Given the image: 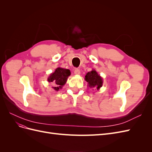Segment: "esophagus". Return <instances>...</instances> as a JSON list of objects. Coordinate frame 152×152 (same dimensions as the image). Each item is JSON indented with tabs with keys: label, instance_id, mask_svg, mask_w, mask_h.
Here are the masks:
<instances>
[{
	"label": "esophagus",
	"instance_id": "obj_1",
	"mask_svg": "<svg viewBox=\"0 0 152 152\" xmlns=\"http://www.w3.org/2000/svg\"><path fill=\"white\" fill-rule=\"evenodd\" d=\"M74 73L76 75H79L80 73V71L79 68H75V70H74Z\"/></svg>",
	"mask_w": 152,
	"mask_h": 152
}]
</instances>
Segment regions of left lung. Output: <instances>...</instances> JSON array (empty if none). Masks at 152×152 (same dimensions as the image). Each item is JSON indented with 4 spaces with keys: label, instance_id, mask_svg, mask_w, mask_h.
I'll list each match as a JSON object with an SVG mask.
<instances>
[{
    "label": "left lung",
    "instance_id": "left-lung-1",
    "mask_svg": "<svg viewBox=\"0 0 152 152\" xmlns=\"http://www.w3.org/2000/svg\"><path fill=\"white\" fill-rule=\"evenodd\" d=\"M85 80L88 82L90 87H96L99 89L103 85V79L95 70L88 72L85 76Z\"/></svg>",
    "mask_w": 152,
    "mask_h": 152
}]
</instances>
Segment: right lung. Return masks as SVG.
<instances>
[{"label":"right lung","instance_id":"obj_1","mask_svg":"<svg viewBox=\"0 0 152 152\" xmlns=\"http://www.w3.org/2000/svg\"><path fill=\"white\" fill-rule=\"evenodd\" d=\"M70 75V71L68 69L58 68L54 73L50 74L48 78V82L54 84L56 87H53V88L56 91H58L65 84L68 77Z\"/></svg>","mask_w":152,"mask_h":152}]
</instances>
